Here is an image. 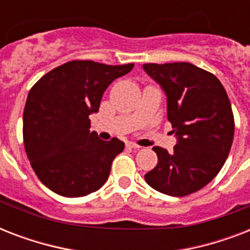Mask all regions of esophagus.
<instances>
[{"label": "esophagus", "instance_id": "1", "mask_svg": "<svg viewBox=\"0 0 250 250\" xmlns=\"http://www.w3.org/2000/svg\"><path fill=\"white\" fill-rule=\"evenodd\" d=\"M125 146H127V149H139L140 148V146H139L137 144H135V143H127V144H125Z\"/></svg>", "mask_w": 250, "mask_h": 250}]
</instances>
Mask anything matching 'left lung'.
Here are the masks:
<instances>
[{"mask_svg": "<svg viewBox=\"0 0 250 250\" xmlns=\"http://www.w3.org/2000/svg\"><path fill=\"white\" fill-rule=\"evenodd\" d=\"M143 67L165 90L167 119L178 137L172 153L153 148L158 164L145 180L161 193L188 196L211 182L229 157L235 131L231 102L217 76L192 63Z\"/></svg>", "mask_w": 250, "mask_h": 250, "instance_id": "1", "label": "left lung"}]
</instances>
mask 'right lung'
Instances as JSON below:
<instances>
[{"label": "right lung", "mask_w": 250, "mask_h": 250, "mask_svg": "<svg viewBox=\"0 0 250 250\" xmlns=\"http://www.w3.org/2000/svg\"><path fill=\"white\" fill-rule=\"evenodd\" d=\"M132 67L75 60L53 68L31 88L23 140L35 174L49 189L82 197L105 184L125 143L98 139L89 131V115L98 111L106 88Z\"/></svg>", "instance_id": "right-lung-1"}]
</instances>
